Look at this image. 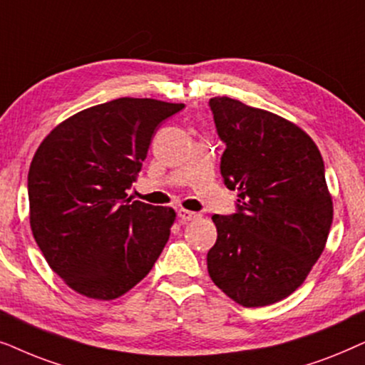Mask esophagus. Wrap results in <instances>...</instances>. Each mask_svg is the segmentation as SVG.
<instances>
[{
    "mask_svg": "<svg viewBox=\"0 0 365 365\" xmlns=\"http://www.w3.org/2000/svg\"><path fill=\"white\" fill-rule=\"evenodd\" d=\"M200 215L195 212H190V210H185V208H180L178 210V218L180 222H190V220H195V218H198Z\"/></svg>",
    "mask_w": 365,
    "mask_h": 365,
    "instance_id": "1",
    "label": "esophagus"
}]
</instances>
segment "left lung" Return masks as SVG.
Returning <instances> with one entry per match:
<instances>
[{
	"label": "left lung",
	"instance_id": "obj_1",
	"mask_svg": "<svg viewBox=\"0 0 365 365\" xmlns=\"http://www.w3.org/2000/svg\"><path fill=\"white\" fill-rule=\"evenodd\" d=\"M225 143L220 173L237 212L213 215L208 275L244 307L279 302L302 285L332 225L324 160L304 130L228 96L208 101Z\"/></svg>",
	"mask_w": 365,
	"mask_h": 365
}]
</instances>
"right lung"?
Segmentation results:
<instances>
[{"instance_id":"add662e5","label":"right lung","mask_w":365,"mask_h":365,"mask_svg":"<svg viewBox=\"0 0 365 365\" xmlns=\"http://www.w3.org/2000/svg\"><path fill=\"white\" fill-rule=\"evenodd\" d=\"M183 103L118 98L56 126L28 173L33 237L53 272L90 299L113 300L152 270L175 210L132 200L155 130Z\"/></svg>"}]
</instances>
